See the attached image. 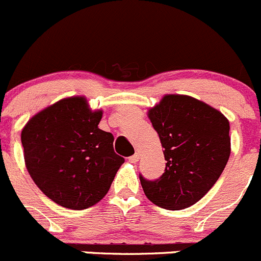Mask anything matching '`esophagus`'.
Instances as JSON below:
<instances>
[{"mask_svg":"<svg viewBox=\"0 0 261 261\" xmlns=\"http://www.w3.org/2000/svg\"><path fill=\"white\" fill-rule=\"evenodd\" d=\"M138 161H139V154L138 153L134 154V155H131V156H128V162H130V163H136Z\"/></svg>","mask_w":261,"mask_h":261,"instance_id":"esophagus-1","label":"esophagus"}]
</instances>
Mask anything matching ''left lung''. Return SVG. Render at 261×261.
<instances>
[{"label": "left lung", "instance_id": "1", "mask_svg": "<svg viewBox=\"0 0 261 261\" xmlns=\"http://www.w3.org/2000/svg\"><path fill=\"white\" fill-rule=\"evenodd\" d=\"M149 118L167 163L159 178L139 176L144 192L161 208H189L213 187L228 162V120L200 100L176 94L166 95Z\"/></svg>", "mask_w": 261, "mask_h": 261}]
</instances>
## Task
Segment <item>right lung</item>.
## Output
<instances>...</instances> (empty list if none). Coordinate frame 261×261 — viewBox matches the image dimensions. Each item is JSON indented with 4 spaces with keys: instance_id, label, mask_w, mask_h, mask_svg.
<instances>
[{
    "instance_id": "obj_1",
    "label": "right lung",
    "mask_w": 261,
    "mask_h": 261,
    "mask_svg": "<svg viewBox=\"0 0 261 261\" xmlns=\"http://www.w3.org/2000/svg\"><path fill=\"white\" fill-rule=\"evenodd\" d=\"M102 111L83 97L62 99L35 115L21 133L25 164L45 196L82 211L105 198L125 162L113 150V135L98 127Z\"/></svg>"
}]
</instances>
